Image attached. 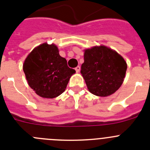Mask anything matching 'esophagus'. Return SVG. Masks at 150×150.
Masks as SVG:
<instances>
[{"mask_svg": "<svg viewBox=\"0 0 150 150\" xmlns=\"http://www.w3.org/2000/svg\"><path fill=\"white\" fill-rule=\"evenodd\" d=\"M75 70H76V72L79 73V71H80V67H79V66H77V67H76V68H75Z\"/></svg>", "mask_w": 150, "mask_h": 150, "instance_id": "esophagus-1", "label": "esophagus"}]
</instances>
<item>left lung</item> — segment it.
Instances as JSON below:
<instances>
[{"mask_svg": "<svg viewBox=\"0 0 150 150\" xmlns=\"http://www.w3.org/2000/svg\"><path fill=\"white\" fill-rule=\"evenodd\" d=\"M127 64L115 50L105 46L94 47L85 50L81 74L91 94L107 97L121 86Z\"/></svg>", "mask_w": 150, "mask_h": 150, "instance_id": "8db88e82", "label": "left lung"}]
</instances>
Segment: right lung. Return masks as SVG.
Returning a JSON list of instances; mask_svg holds the SVG:
<instances>
[{
    "mask_svg": "<svg viewBox=\"0 0 150 150\" xmlns=\"http://www.w3.org/2000/svg\"><path fill=\"white\" fill-rule=\"evenodd\" d=\"M23 70L30 87L44 98H54L62 94L76 72L60 56L56 45L47 43L35 47L28 55Z\"/></svg>",
    "mask_w": 150,
    "mask_h": 150,
    "instance_id": "right-lung-1",
    "label": "right lung"
}]
</instances>
